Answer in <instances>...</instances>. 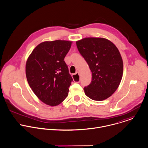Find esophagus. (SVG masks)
<instances>
[{"label": "esophagus", "instance_id": "34e87169", "mask_svg": "<svg viewBox=\"0 0 148 148\" xmlns=\"http://www.w3.org/2000/svg\"><path fill=\"white\" fill-rule=\"evenodd\" d=\"M72 77L73 80L75 82H79L80 81V76L78 73H76L75 74H73L72 75Z\"/></svg>", "mask_w": 148, "mask_h": 148}]
</instances>
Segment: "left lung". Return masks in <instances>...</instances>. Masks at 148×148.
<instances>
[{"mask_svg": "<svg viewBox=\"0 0 148 148\" xmlns=\"http://www.w3.org/2000/svg\"><path fill=\"white\" fill-rule=\"evenodd\" d=\"M79 53L89 65L92 80L84 88L85 94L103 101L117 89L123 74V62L117 47L103 38H85L76 42Z\"/></svg>", "mask_w": 148, "mask_h": 148, "instance_id": "left-lung-1", "label": "left lung"}]
</instances>
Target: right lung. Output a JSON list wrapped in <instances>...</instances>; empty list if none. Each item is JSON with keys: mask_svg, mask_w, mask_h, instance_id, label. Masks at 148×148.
Masks as SVG:
<instances>
[{"mask_svg": "<svg viewBox=\"0 0 148 148\" xmlns=\"http://www.w3.org/2000/svg\"><path fill=\"white\" fill-rule=\"evenodd\" d=\"M71 42L57 40L39 44L26 64V75L30 88L45 103L54 106L67 97L73 79L64 58Z\"/></svg>", "mask_w": 148, "mask_h": 148, "instance_id": "obj_1", "label": "right lung"}]
</instances>
